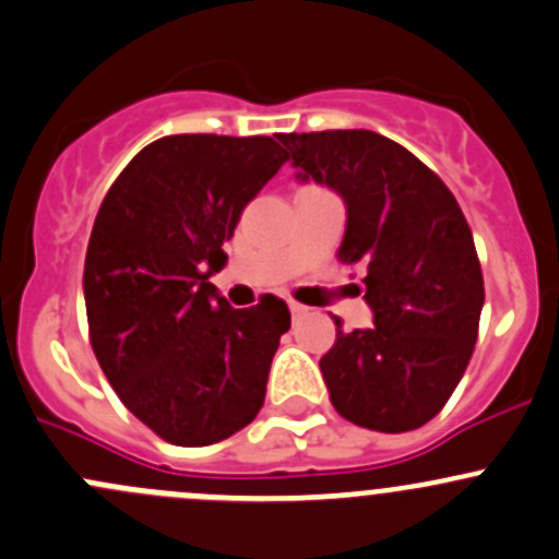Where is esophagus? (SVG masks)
<instances>
[{
    "mask_svg": "<svg viewBox=\"0 0 559 559\" xmlns=\"http://www.w3.org/2000/svg\"><path fill=\"white\" fill-rule=\"evenodd\" d=\"M287 307H290L293 318H301V314H307V307H304V304H298V301H290Z\"/></svg>",
    "mask_w": 559,
    "mask_h": 559,
    "instance_id": "obj_1",
    "label": "esophagus"
}]
</instances>
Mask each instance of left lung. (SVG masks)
<instances>
[{"label":"left lung","mask_w":559,"mask_h":559,"mask_svg":"<svg viewBox=\"0 0 559 559\" xmlns=\"http://www.w3.org/2000/svg\"><path fill=\"white\" fill-rule=\"evenodd\" d=\"M301 180L347 204L338 261L366 266L371 328L342 331L320 358L331 404L379 433L423 428L474 355L485 280L463 210L439 175L366 129L282 134Z\"/></svg>","instance_id":"left-lung-1"}]
</instances>
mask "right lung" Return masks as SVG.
Instances as JSON below:
<instances>
[{"label": "right lung", "mask_w": 559, "mask_h": 559, "mask_svg": "<svg viewBox=\"0 0 559 559\" xmlns=\"http://www.w3.org/2000/svg\"><path fill=\"white\" fill-rule=\"evenodd\" d=\"M285 160L272 136H164L102 201L83 272L91 347L123 406L169 444H217L266 399L287 304L266 293L234 309L210 277Z\"/></svg>", "instance_id": "1"}]
</instances>
